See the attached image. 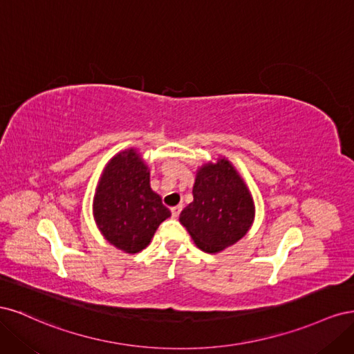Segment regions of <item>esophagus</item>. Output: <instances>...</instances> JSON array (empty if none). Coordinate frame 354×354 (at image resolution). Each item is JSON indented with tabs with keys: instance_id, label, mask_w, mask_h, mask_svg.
Listing matches in <instances>:
<instances>
[{
	"instance_id": "esophagus-1",
	"label": "esophagus",
	"mask_w": 354,
	"mask_h": 354,
	"mask_svg": "<svg viewBox=\"0 0 354 354\" xmlns=\"http://www.w3.org/2000/svg\"><path fill=\"white\" fill-rule=\"evenodd\" d=\"M181 209H183V205H177V207H173V208H171V214H173V217H174V218H177V217L180 216Z\"/></svg>"
}]
</instances>
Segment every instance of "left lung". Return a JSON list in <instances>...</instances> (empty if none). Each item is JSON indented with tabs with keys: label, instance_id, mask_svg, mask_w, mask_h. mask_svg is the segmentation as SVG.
Masks as SVG:
<instances>
[{
	"label": "left lung",
	"instance_id": "left-lung-1",
	"mask_svg": "<svg viewBox=\"0 0 354 354\" xmlns=\"http://www.w3.org/2000/svg\"><path fill=\"white\" fill-rule=\"evenodd\" d=\"M192 194L194 201L181 211L180 223L203 252H221L251 229L254 198L227 158L220 156L201 165Z\"/></svg>",
	"mask_w": 354,
	"mask_h": 354
}]
</instances>
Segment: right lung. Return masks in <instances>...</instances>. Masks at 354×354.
<instances>
[{"instance_id": "right-lung-1", "label": "right lung", "mask_w": 354, "mask_h": 354, "mask_svg": "<svg viewBox=\"0 0 354 354\" xmlns=\"http://www.w3.org/2000/svg\"><path fill=\"white\" fill-rule=\"evenodd\" d=\"M169 216L151 187V169L137 149L109 159L93 196V218L106 241L127 254L140 252Z\"/></svg>"}]
</instances>
